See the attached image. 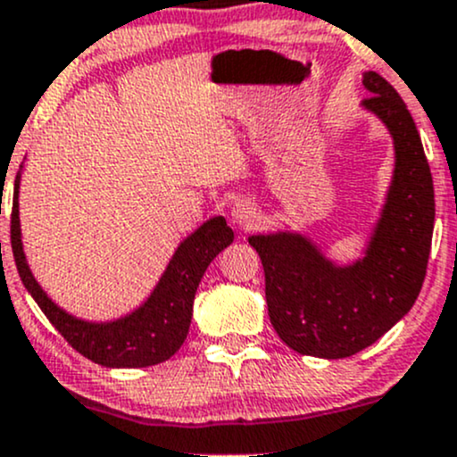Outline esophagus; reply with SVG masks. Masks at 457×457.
Masks as SVG:
<instances>
[{"label":"esophagus","instance_id":"1","mask_svg":"<svg viewBox=\"0 0 457 457\" xmlns=\"http://www.w3.org/2000/svg\"><path fill=\"white\" fill-rule=\"evenodd\" d=\"M232 219H234V223L240 225V228H252V225L258 223L260 212L252 202H247V199H240V202L234 204Z\"/></svg>","mask_w":457,"mask_h":457}]
</instances>
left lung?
I'll use <instances>...</instances> for the list:
<instances>
[{"instance_id":"obj_1","label":"left lung","mask_w":457,"mask_h":457,"mask_svg":"<svg viewBox=\"0 0 457 457\" xmlns=\"http://www.w3.org/2000/svg\"><path fill=\"white\" fill-rule=\"evenodd\" d=\"M364 108L395 140V178L367 255L336 267L302 234L252 237L264 267L269 317L297 353L349 358L410 312L423 286L434 232V182L403 99L379 73L362 78Z\"/></svg>"}]
</instances>
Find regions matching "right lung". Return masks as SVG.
Here are the masks:
<instances>
[{
	"mask_svg": "<svg viewBox=\"0 0 457 457\" xmlns=\"http://www.w3.org/2000/svg\"><path fill=\"white\" fill-rule=\"evenodd\" d=\"M232 240L234 232L223 217L205 220L197 232L179 245L152 297L138 310L110 323H88L60 310L29 273L19 228V175L14 179L10 245L21 282L64 340L84 358L102 367L138 369L171 358L187 340L195 293L205 269L228 245H232Z\"/></svg>",
	"mask_w": 457,
	"mask_h": 457,
	"instance_id": "right-lung-1",
	"label": "right lung"
}]
</instances>
